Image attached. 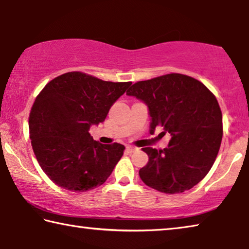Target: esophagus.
<instances>
[{"instance_id": "obj_1", "label": "esophagus", "mask_w": 249, "mask_h": 249, "mask_svg": "<svg viewBox=\"0 0 249 249\" xmlns=\"http://www.w3.org/2000/svg\"><path fill=\"white\" fill-rule=\"evenodd\" d=\"M126 150H127L128 153H134V151L137 150V148H136V147H133V146H127V147H126Z\"/></svg>"}]
</instances>
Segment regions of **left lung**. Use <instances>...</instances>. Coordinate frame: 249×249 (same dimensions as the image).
I'll use <instances>...</instances> for the list:
<instances>
[{
  "label": "left lung",
  "mask_w": 249,
  "mask_h": 249,
  "mask_svg": "<svg viewBox=\"0 0 249 249\" xmlns=\"http://www.w3.org/2000/svg\"><path fill=\"white\" fill-rule=\"evenodd\" d=\"M126 94L148 107L150 134L160 126L161 134L171 136L166 148H142L149 158L140 170L142 182L169 195L190 190L208 175L220 150L223 123L215 96L181 73L138 81Z\"/></svg>",
  "instance_id": "1"
}]
</instances>
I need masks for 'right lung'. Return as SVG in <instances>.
I'll list each match as a JSON object with an SVG mask.
<instances>
[{
  "mask_svg": "<svg viewBox=\"0 0 249 249\" xmlns=\"http://www.w3.org/2000/svg\"><path fill=\"white\" fill-rule=\"evenodd\" d=\"M130 84L72 71L53 79L37 95L29 114V137L37 161L53 183L84 192L107 181L125 147L93 141L89 129L104 122Z\"/></svg>",
  "mask_w": 249,
  "mask_h": 249,
  "instance_id": "add662e5",
  "label": "right lung"
}]
</instances>
